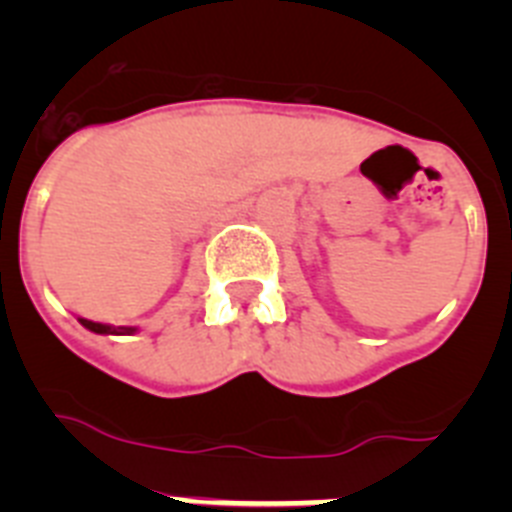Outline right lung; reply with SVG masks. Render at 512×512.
<instances>
[{"label": "right lung", "instance_id": "1", "mask_svg": "<svg viewBox=\"0 0 512 512\" xmlns=\"http://www.w3.org/2000/svg\"><path fill=\"white\" fill-rule=\"evenodd\" d=\"M79 323L84 325V328H89L92 333H102V336H130V333H135L138 328H133V325H104V323H94V320H87V318H79Z\"/></svg>", "mask_w": 512, "mask_h": 512}]
</instances>
